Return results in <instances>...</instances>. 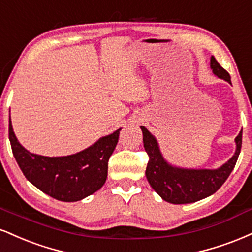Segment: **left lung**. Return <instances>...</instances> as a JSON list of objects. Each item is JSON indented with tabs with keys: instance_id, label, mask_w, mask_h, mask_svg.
<instances>
[{
	"instance_id": "obj_1",
	"label": "left lung",
	"mask_w": 252,
	"mask_h": 252,
	"mask_svg": "<svg viewBox=\"0 0 252 252\" xmlns=\"http://www.w3.org/2000/svg\"><path fill=\"white\" fill-rule=\"evenodd\" d=\"M210 67L216 76L231 84L230 74L211 56ZM143 131L144 147L150 160L146 167V178L150 185L165 202L172 204H189L214 194L225 183L237 162L242 147V131L236 137V152L230 160L216 170L183 168L168 164L162 157L157 139L140 126Z\"/></svg>"
}]
</instances>
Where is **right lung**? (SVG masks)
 I'll return each mask as SVG.
<instances>
[{
  "label": "right lung",
  "mask_w": 252,
  "mask_h": 252,
  "mask_svg": "<svg viewBox=\"0 0 252 252\" xmlns=\"http://www.w3.org/2000/svg\"><path fill=\"white\" fill-rule=\"evenodd\" d=\"M120 131L100 138L75 155L44 157L31 153L19 143L9 120V140L21 171L38 190L61 202H78L102 188Z\"/></svg>",
  "instance_id": "1"
}]
</instances>
